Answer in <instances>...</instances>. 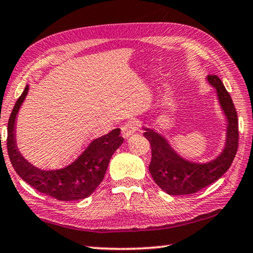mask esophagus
Here are the masks:
<instances>
[{
	"label": "esophagus",
	"mask_w": 253,
	"mask_h": 253,
	"mask_svg": "<svg viewBox=\"0 0 253 253\" xmlns=\"http://www.w3.org/2000/svg\"><path fill=\"white\" fill-rule=\"evenodd\" d=\"M138 126H139V123L135 121L126 123L125 125L122 127V136L124 138H128V137L131 136L134 132H136V130L138 129Z\"/></svg>",
	"instance_id": "34e87169"
}]
</instances>
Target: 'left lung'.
<instances>
[{
	"label": "left lung",
	"mask_w": 253,
	"mask_h": 253,
	"mask_svg": "<svg viewBox=\"0 0 253 253\" xmlns=\"http://www.w3.org/2000/svg\"><path fill=\"white\" fill-rule=\"evenodd\" d=\"M207 81L215 90L226 121L224 146L215 158L203 163L187 160L161 132L144 127V136L152 147L149 172L157 185L169 195L193 194L217 181L230 169L238 151V115L233 101L219 77L209 76Z\"/></svg>",
	"instance_id": "obj_1"
}]
</instances>
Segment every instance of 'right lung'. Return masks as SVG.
Returning <instances> with one entry per match:
<instances>
[{"label":"right lung","instance_id":"add662e5","mask_svg":"<svg viewBox=\"0 0 253 253\" xmlns=\"http://www.w3.org/2000/svg\"><path fill=\"white\" fill-rule=\"evenodd\" d=\"M25 85L22 95L16 100L7 124V153L15 172L24 182L37 191L59 201H77L92 194L104 179L113 154L124 142L121 129L116 128L108 134L97 137L71 164L62 169H42L32 165L16 147L15 119L20 107L28 95Z\"/></svg>","mask_w":253,"mask_h":253}]
</instances>
